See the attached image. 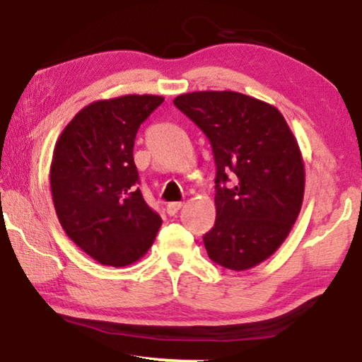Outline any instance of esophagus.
Returning a JSON list of instances; mask_svg holds the SVG:
<instances>
[{
  "label": "esophagus",
  "instance_id": "esophagus-1",
  "mask_svg": "<svg viewBox=\"0 0 362 362\" xmlns=\"http://www.w3.org/2000/svg\"><path fill=\"white\" fill-rule=\"evenodd\" d=\"M181 206H182V202H171L167 205V213L170 216H175L176 213L181 210Z\"/></svg>",
  "mask_w": 362,
  "mask_h": 362
}]
</instances>
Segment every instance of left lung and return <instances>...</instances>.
<instances>
[{
  "instance_id": "obj_1",
  "label": "left lung",
  "mask_w": 362,
  "mask_h": 362,
  "mask_svg": "<svg viewBox=\"0 0 362 362\" xmlns=\"http://www.w3.org/2000/svg\"><path fill=\"white\" fill-rule=\"evenodd\" d=\"M173 104L205 133L215 157L216 221L204 235L206 253L223 268L250 269L281 247L298 218V142L274 105L242 93L195 91Z\"/></svg>"
}]
</instances>
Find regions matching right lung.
<instances>
[{"mask_svg": "<svg viewBox=\"0 0 362 362\" xmlns=\"http://www.w3.org/2000/svg\"><path fill=\"white\" fill-rule=\"evenodd\" d=\"M162 103L152 94L96 100L56 142L49 180L59 223L100 264L122 268L138 262L162 226L138 187L133 158L141 123Z\"/></svg>", "mask_w": 362, "mask_h": 362, "instance_id": "add662e5", "label": "right lung"}]
</instances>
